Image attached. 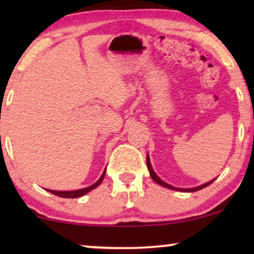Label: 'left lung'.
I'll return each instance as SVG.
<instances>
[{
	"label": "left lung",
	"instance_id": "obj_1",
	"mask_svg": "<svg viewBox=\"0 0 254 254\" xmlns=\"http://www.w3.org/2000/svg\"><path fill=\"white\" fill-rule=\"evenodd\" d=\"M147 166H148V169H149V172H150V176H151V178H152V180H154L155 183H157V184H159V185L161 186H163V187H166V189H170V190H179V192H195V190H202V189H204V187H207V186H209L211 183L214 182L215 179H213V180H210V182H208V183H206V184H202V185H200V186H197V187H193V189H179V187H175V186H172V185H169L168 183H165V182H163V180L159 178V177L156 175V172L154 171V169H152V166H151V163H150V158H149V155H147Z\"/></svg>",
	"mask_w": 254,
	"mask_h": 254
}]
</instances>
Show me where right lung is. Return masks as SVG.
<instances>
[{
	"instance_id": "1",
	"label": "right lung",
	"mask_w": 254,
	"mask_h": 254,
	"mask_svg": "<svg viewBox=\"0 0 254 254\" xmlns=\"http://www.w3.org/2000/svg\"><path fill=\"white\" fill-rule=\"evenodd\" d=\"M105 172H106V169L104 170L103 175L100 176V178L97 180L95 184H92V185L85 187V189L75 190H48V192H51L52 194H54V195H58V196H60V197H67V199H72V197L83 196V195H84V194L89 193L90 190H92L93 189H96L97 186H99L100 184H102L104 177H105Z\"/></svg>"
}]
</instances>
